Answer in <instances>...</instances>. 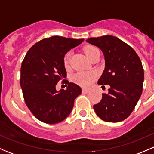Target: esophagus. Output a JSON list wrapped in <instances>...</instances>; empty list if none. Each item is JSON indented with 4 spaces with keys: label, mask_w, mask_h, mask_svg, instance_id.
<instances>
[{
    "label": "esophagus",
    "mask_w": 154,
    "mask_h": 154,
    "mask_svg": "<svg viewBox=\"0 0 154 154\" xmlns=\"http://www.w3.org/2000/svg\"><path fill=\"white\" fill-rule=\"evenodd\" d=\"M82 92L88 93V92H89V89H87V88H83V89H82Z\"/></svg>",
    "instance_id": "obj_1"
}]
</instances>
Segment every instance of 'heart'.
Here are the masks:
<instances>
[{
  "mask_svg": "<svg viewBox=\"0 0 154 154\" xmlns=\"http://www.w3.org/2000/svg\"><path fill=\"white\" fill-rule=\"evenodd\" d=\"M97 48L94 47V46H86L85 48L84 51L85 54H86L87 57L90 59V57L92 56V54H94V52L95 51H97ZM70 58H71V54L69 52L66 54V55L64 56V58H63V63H64V66L66 67H68V65H69L70 62ZM97 77V74L95 72H88V71H80V72H77L73 76V80L77 84L80 85L82 86L87 87L89 86L91 83H93L94 80Z\"/></svg>",
  "mask_w": 154,
  "mask_h": 154,
  "instance_id": "b5f03b06",
  "label": "heart"
}]
</instances>
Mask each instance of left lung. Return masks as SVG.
<instances>
[{"label":"left lung","instance_id":"8db88e82","mask_svg":"<svg viewBox=\"0 0 154 154\" xmlns=\"http://www.w3.org/2000/svg\"><path fill=\"white\" fill-rule=\"evenodd\" d=\"M86 42L103 53L105 68L97 83L110 86L108 94H102V100L94 105V111L105 122H122L131 114L142 93V62L133 48L113 35L90 38Z\"/></svg>","mask_w":154,"mask_h":154}]
</instances>
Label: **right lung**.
<instances>
[{
    "instance_id": "add662e5",
    "label": "right lung",
    "mask_w": 154,
    "mask_h": 154,
    "mask_svg": "<svg viewBox=\"0 0 154 154\" xmlns=\"http://www.w3.org/2000/svg\"><path fill=\"white\" fill-rule=\"evenodd\" d=\"M83 40L58 35L44 38L29 48L23 60L20 83L24 101L32 115L44 123L63 122L81 94V88L74 83L68 81L67 88L60 91L56 85L66 77L64 56Z\"/></svg>"
}]
</instances>
